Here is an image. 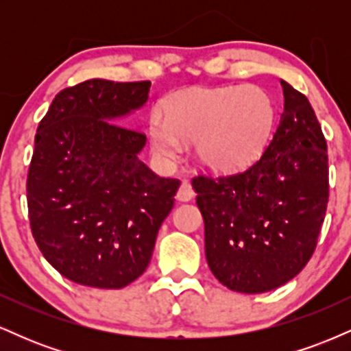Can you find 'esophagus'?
Instances as JSON below:
<instances>
[{
    "label": "esophagus",
    "mask_w": 351,
    "mask_h": 351,
    "mask_svg": "<svg viewBox=\"0 0 351 351\" xmlns=\"http://www.w3.org/2000/svg\"><path fill=\"white\" fill-rule=\"evenodd\" d=\"M193 196H195L193 186L188 183V181H183V183H181V186L178 188V193H176V199L186 203V201L193 199Z\"/></svg>",
    "instance_id": "1"
}]
</instances>
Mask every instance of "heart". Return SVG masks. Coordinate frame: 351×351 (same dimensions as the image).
Returning <instances> with one entry per match:
<instances>
[{"label": "heart", "mask_w": 351, "mask_h": 351, "mask_svg": "<svg viewBox=\"0 0 351 351\" xmlns=\"http://www.w3.org/2000/svg\"><path fill=\"white\" fill-rule=\"evenodd\" d=\"M274 119L272 100L261 87L188 88L168 99L167 117L152 115L150 136L165 160L180 155L183 140H196V158L204 168L236 173L259 158Z\"/></svg>", "instance_id": "b5f03b06"}]
</instances>
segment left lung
Segmentation results:
<instances>
[{"instance_id":"8db88e82","label":"left lung","mask_w":351,"mask_h":351,"mask_svg":"<svg viewBox=\"0 0 351 351\" xmlns=\"http://www.w3.org/2000/svg\"><path fill=\"white\" fill-rule=\"evenodd\" d=\"M284 110L261 158L231 176H196L211 272L241 293L299 274L315 251L328 203V155L308 99L280 80Z\"/></svg>"}]
</instances>
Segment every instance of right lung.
<instances>
[{"mask_svg":"<svg viewBox=\"0 0 351 351\" xmlns=\"http://www.w3.org/2000/svg\"><path fill=\"white\" fill-rule=\"evenodd\" d=\"M152 82L90 79L60 90L39 122L27 171L31 231L52 267L75 284L122 289L148 267L180 180L138 158L147 136L119 125Z\"/></svg>","mask_w":351,"mask_h":351,"instance_id":"obj_1","label":"right lung"}]
</instances>
